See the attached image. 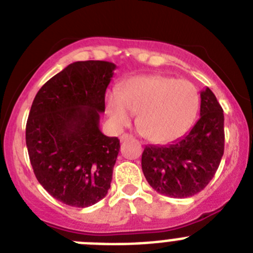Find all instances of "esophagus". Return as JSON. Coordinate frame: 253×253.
<instances>
[{"label":"esophagus","mask_w":253,"mask_h":253,"mask_svg":"<svg viewBox=\"0 0 253 253\" xmlns=\"http://www.w3.org/2000/svg\"><path fill=\"white\" fill-rule=\"evenodd\" d=\"M131 138H132V136L128 133H124L120 136V141L121 142H125V141H127V139H131Z\"/></svg>","instance_id":"34e87169"}]
</instances>
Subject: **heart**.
Returning a JSON list of instances; mask_svg holds the SVG:
<instances>
[{
    "label": "heart",
    "instance_id": "obj_1",
    "mask_svg": "<svg viewBox=\"0 0 253 253\" xmlns=\"http://www.w3.org/2000/svg\"><path fill=\"white\" fill-rule=\"evenodd\" d=\"M200 106V95L192 83L168 76L131 78L121 91L106 98L112 124L124 127L137 114V126L148 141L164 143L177 138L192 125Z\"/></svg>",
    "mask_w": 253,
    "mask_h": 253
}]
</instances>
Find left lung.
Listing matches in <instances>:
<instances>
[{"mask_svg": "<svg viewBox=\"0 0 253 253\" xmlns=\"http://www.w3.org/2000/svg\"><path fill=\"white\" fill-rule=\"evenodd\" d=\"M200 119L188 133L167 145H145L142 170L160 195H197L214 177L224 154V114L209 88L201 91Z\"/></svg>", "mask_w": 253, "mask_h": 253, "instance_id": "left-lung-1", "label": "left lung"}]
</instances>
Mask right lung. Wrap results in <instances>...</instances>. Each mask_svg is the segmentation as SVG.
<instances>
[{"label":"right lung","mask_w":253,"mask_h":253,"mask_svg":"<svg viewBox=\"0 0 253 253\" xmlns=\"http://www.w3.org/2000/svg\"><path fill=\"white\" fill-rule=\"evenodd\" d=\"M115 68L108 61L71 63L32 104L25 128L30 164L40 185L67 206L95 205L110 188L120 141L100 131L99 120Z\"/></svg>","instance_id":"1"}]
</instances>
